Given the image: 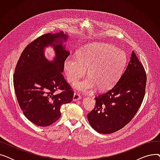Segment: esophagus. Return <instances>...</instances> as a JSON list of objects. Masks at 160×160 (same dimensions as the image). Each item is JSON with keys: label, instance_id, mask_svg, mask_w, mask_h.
<instances>
[{"label": "esophagus", "instance_id": "34e87169", "mask_svg": "<svg viewBox=\"0 0 160 160\" xmlns=\"http://www.w3.org/2000/svg\"><path fill=\"white\" fill-rule=\"evenodd\" d=\"M81 99V97L80 96V95L77 93H74V95H73V98H72V100L73 101H77V100H79Z\"/></svg>", "mask_w": 160, "mask_h": 160}]
</instances>
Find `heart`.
I'll use <instances>...</instances> for the list:
<instances>
[{
    "label": "heart",
    "instance_id": "heart-1",
    "mask_svg": "<svg viewBox=\"0 0 160 160\" xmlns=\"http://www.w3.org/2000/svg\"><path fill=\"white\" fill-rule=\"evenodd\" d=\"M127 62L122 50L105 43H93L81 48L78 56L71 55L64 62V70L69 82L77 81L86 73L89 76L73 83L82 93L95 88L106 91L112 88L120 78Z\"/></svg>",
    "mask_w": 160,
    "mask_h": 160
}]
</instances>
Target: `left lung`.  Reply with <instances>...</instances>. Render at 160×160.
I'll return each instance as SVG.
<instances>
[{"label": "left lung", "instance_id": "left-lung-1", "mask_svg": "<svg viewBox=\"0 0 160 160\" xmlns=\"http://www.w3.org/2000/svg\"><path fill=\"white\" fill-rule=\"evenodd\" d=\"M147 76L132 51L129 62L115 85L95 98L96 106L88 115L95 131L112 133L125 127L138 112L145 93Z\"/></svg>", "mask_w": 160, "mask_h": 160}]
</instances>
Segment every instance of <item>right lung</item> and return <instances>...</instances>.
I'll list each match as a JSON object with an SVG mask.
<instances>
[{
  "label": "right lung",
  "mask_w": 160,
  "mask_h": 160,
  "mask_svg": "<svg viewBox=\"0 0 160 160\" xmlns=\"http://www.w3.org/2000/svg\"><path fill=\"white\" fill-rule=\"evenodd\" d=\"M68 39V33L62 31L41 36L24 48L15 67L13 86L19 106L25 117L39 127L56 121L61 106L72 100L73 91L62 74L70 54L63 44ZM47 47L55 52L52 61L45 57ZM58 89L62 91L55 94Z\"/></svg>",
  "instance_id": "obj_1"
}]
</instances>
